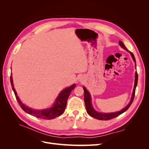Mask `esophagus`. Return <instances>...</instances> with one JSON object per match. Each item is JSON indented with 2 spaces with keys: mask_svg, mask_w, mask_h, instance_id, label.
Instances as JSON below:
<instances>
[{
  "mask_svg": "<svg viewBox=\"0 0 149 149\" xmlns=\"http://www.w3.org/2000/svg\"><path fill=\"white\" fill-rule=\"evenodd\" d=\"M81 79H80V81H81Z\"/></svg>",
  "mask_w": 149,
  "mask_h": 149,
  "instance_id": "1",
  "label": "esophagus"
}]
</instances>
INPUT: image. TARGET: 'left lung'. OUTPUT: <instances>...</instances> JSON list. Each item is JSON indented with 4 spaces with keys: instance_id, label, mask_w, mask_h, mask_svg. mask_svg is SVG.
Returning <instances> with one entry per match:
<instances>
[{
    "instance_id": "8db88e82",
    "label": "left lung",
    "mask_w": 149,
    "mask_h": 149,
    "mask_svg": "<svg viewBox=\"0 0 149 149\" xmlns=\"http://www.w3.org/2000/svg\"><path fill=\"white\" fill-rule=\"evenodd\" d=\"M119 43L120 45V46L124 48V49H125L126 51L129 52L130 55H131L132 59L134 60V61L136 63V58L134 57V54L129 52L128 49H127L125 47V45H124V43L122 42L121 41L119 42ZM137 81H138V74L137 72H136V75H135V83H134V89H133V93L132 94V97H131V100H130L129 103L128 104V105L126 106L125 107H124L123 109H122L120 111L116 112H111V113H101V112H96L95 110L94 109L93 107L92 106L91 104V95H90L89 93L88 92V90L86 89L84 86H83V89H84V103H85V106H86V111L88 112V114L91 116V117L94 118H96L97 119L99 120H110L113 118H116V117L119 116V115H120L121 114L124 113L125 111H127L129 107L130 106V105L132 104V103L134 101V98L135 96V93H136V88L137 85Z\"/></svg>"
}]
</instances>
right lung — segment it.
Masks as SVG:
<instances>
[{
	"instance_id": "obj_1",
	"label": "right lung",
	"mask_w": 149,
	"mask_h": 149,
	"mask_svg": "<svg viewBox=\"0 0 149 149\" xmlns=\"http://www.w3.org/2000/svg\"><path fill=\"white\" fill-rule=\"evenodd\" d=\"M10 83L13 91L14 92L15 97L22 109L25 112H26V113H28L31 116H33L35 117H37L38 118L43 119H53L54 118H57L58 116H60L63 113L66 106L68 98L72 90L76 87V84H73L71 86L66 88L63 90L57 97L55 103H54L53 106L52 107L49 108V109L43 110H35L26 106L20 100L19 96H17L15 89L14 87H13L12 73L10 74Z\"/></svg>"
}]
</instances>
